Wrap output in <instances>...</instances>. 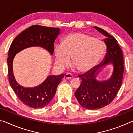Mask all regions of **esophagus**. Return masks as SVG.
<instances>
[{"mask_svg":"<svg viewBox=\"0 0 133 133\" xmlns=\"http://www.w3.org/2000/svg\"><path fill=\"white\" fill-rule=\"evenodd\" d=\"M72 77H73V76L69 73L65 74L64 76V78H65V79H71Z\"/></svg>","mask_w":133,"mask_h":133,"instance_id":"esophagus-1","label":"esophagus"}]
</instances>
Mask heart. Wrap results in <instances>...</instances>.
<instances>
[{
  "mask_svg": "<svg viewBox=\"0 0 133 133\" xmlns=\"http://www.w3.org/2000/svg\"><path fill=\"white\" fill-rule=\"evenodd\" d=\"M105 52V47L102 40L82 32L70 33L63 44H56L54 48L55 64L58 69L62 70L68 66L73 57V69L84 73L95 68Z\"/></svg>",
  "mask_w": 133,
  "mask_h": 133,
  "instance_id": "b5f03b06",
  "label": "heart"
}]
</instances>
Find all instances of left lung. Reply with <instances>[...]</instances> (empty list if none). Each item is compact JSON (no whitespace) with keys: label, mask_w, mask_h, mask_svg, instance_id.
I'll return each instance as SVG.
<instances>
[{"label":"left lung","mask_w":133,"mask_h":133,"mask_svg":"<svg viewBox=\"0 0 133 133\" xmlns=\"http://www.w3.org/2000/svg\"><path fill=\"white\" fill-rule=\"evenodd\" d=\"M94 28L105 36L103 41L107 46L106 55L94 70L78 76L82 82L75 93L79 104L89 110L100 109L112 102L121 86L124 73L123 51L117 40L103 29ZM109 64L114 67L111 76L105 81L97 80L98 73Z\"/></svg>","instance_id":"obj_1"}]
</instances>
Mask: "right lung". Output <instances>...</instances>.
<instances>
[{
    "instance_id": "1",
    "label": "right lung",
    "mask_w": 133,
    "mask_h": 133,
    "mask_svg": "<svg viewBox=\"0 0 133 133\" xmlns=\"http://www.w3.org/2000/svg\"><path fill=\"white\" fill-rule=\"evenodd\" d=\"M59 28L33 25L26 29L13 40L9 50L8 67L10 86L22 102L28 106L43 108L50 102L55 95L57 85L64 75L48 76L42 84L34 87H25L20 85L15 79L13 71V61L20 51L31 47H40L48 51L51 55L54 52V42L59 35Z\"/></svg>"
}]
</instances>
